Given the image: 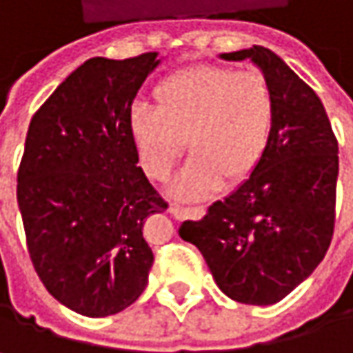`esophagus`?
I'll list each match as a JSON object with an SVG mask.
<instances>
[{
    "label": "esophagus",
    "mask_w": 353,
    "mask_h": 353,
    "mask_svg": "<svg viewBox=\"0 0 353 353\" xmlns=\"http://www.w3.org/2000/svg\"><path fill=\"white\" fill-rule=\"evenodd\" d=\"M170 212H172L176 219H185V216H190V214H194V216H202V214H204V206H194V208H188V206L172 204V206H170Z\"/></svg>",
    "instance_id": "34e87169"
}]
</instances>
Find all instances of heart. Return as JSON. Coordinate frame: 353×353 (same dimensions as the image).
I'll return each instance as SVG.
<instances>
[{
    "label": "heart",
    "instance_id": "1",
    "mask_svg": "<svg viewBox=\"0 0 353 353\" xmlns=\"http://www.w3.org/2000/svg\"><path fill=\"white\" fill-rule=\"evenodd\" d=\"M153 100L155 110H130L128 132L153 181L170 177L188 143L194 157L174 183L181 198H206L225 177L243 181L268 151L276 102L257 69L192 65L161 79Z\"/></svg>",
    "mask_w": 353,
    "mask_h": 353
}]
</instances>
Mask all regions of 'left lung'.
Listing matches in <instances>:
<instances>
[{"label": "left lung", "mask_w": 353, "mask_h": 353, "mask_svg": "<svg viewBox=\"0 0 353 353\" xmlns=\"http://www.w3.org/2000/svg\"><path fill=\"white\" fill-rule=\"evenodd\" d=\"M251 59L274 92V126L255 172L179 237L200 249L214 282L243 305L288 296L325 257L335 227L337 139L323 102L278 54L253 46L221 54Z\"/></svg>", "instance_id": "8db88e82"}]
</instances>
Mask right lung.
<instances>
[{
    "label": "right lung",
    "mask_w": 353,
    "mask_h": 353,
    "mask_svg": "<svg viewBox=\"0 0 353 353\" xmlns=\"http://www.w3.org/2000/svg\"><path fill=\"white\" fill-rule=\"evenodd\" d=\"M157 52L94 57L36 110L18 170L26 245L44 288L71 311L108 317L149 282L143 229L168 202L149 183L128 132L132 102Z\"/></svg>",
    "instance_id": "1"
}]
</instances>
